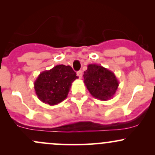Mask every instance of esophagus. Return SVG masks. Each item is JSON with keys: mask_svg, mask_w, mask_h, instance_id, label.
Listing matches in <instances>:
<instances>
[{"mask_svg": "<svg viewBox=\"0 0 155 155\" xmlns=\"http://www.w3.org/2000/svg\"><path fill=\"white\" fill-rule=\"evenodd\" d=\"M77 76H79V79H81V77H82V71H79L77 72Z\"/></svg>", "mask_w": 155, "mask_h": 155, "instance_id": "1", "label": "esophagus"}]
</instances>
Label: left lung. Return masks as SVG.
Segmentation results:
<instances>
[{
	"mask_svg": "<svg viewBox=\"0 0 155 155\" xmlns=\"http://www.w3.org/2000/svg\"><path fill=\"white\" fill-rule=\"evenodd\" d=\"M84 83L92 96L101 101H108L113 97L119 86L114 73L106 68L90 64L84 72Z\"/></svg>",
	"mask_w": 155,
	"mask_h": 155,
	"instance_id": "8db88e82",
	"label": "left lung"
}]
</instances>
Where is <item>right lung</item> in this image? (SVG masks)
Returning <instances> with one entry per match:
<instances>
[{
	"mask_svg": "<svg viewBox=\"0 0 155 155\" xmlns=\"http://www.w3.org/2000/svg\"><path fill=\"white\" fill-rule=\"evenodd\" d=\"M76 79L78 76L70 65H56L39 74L34 82L35 94L44 104L57 105L66 98Z\"/></svg>",
	"mask_w": 155,
	"mask_h": 155,
	"instance_id": "obj_1",
	"label": "right lung"
}]
</instances>
